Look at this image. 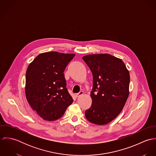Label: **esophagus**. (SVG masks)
Here are the masks:
<instances>
[{
    "label": "esophagus",
    "mask_w": 156,
    "mask_h": 156,
    "mask_svg": "<svg viewBox=\"0 0 156 156\" xmlns=\"http://www.w3.org/2000/svg\"><path fill=\"white\" fill-rule=\"evenodd\" d=\"M83 94V91H82V90H81V91H80L79 93H77V94H76V96L77 97H79V96H80V95H82V94Z\"/></svg>",
    "instance_id": "obj_1"
}]
</instances>
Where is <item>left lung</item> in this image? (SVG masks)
Here are the masks:
<instances>
[{
    "instance_id": "obj_1",
    "label": "left lung",
    "mask_w": 156,
    "mask_h": 156,
    "mask_svg": "<svg viewBox=\"0 0 156 156\" xmlns=\"http://www.w3.org/2000/svg\"><path fill=\"white\" fill-rule=\"evenodd\" d=\"M93 77L92 105L85 111L90 122L105 125L122 110L129 94L130 74L124 62L109 54H95L82 58Z\"/></svg>"
}]
</instances>
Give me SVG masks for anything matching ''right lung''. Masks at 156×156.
I'll return each instance as SVG.
<instances>
[{"label": "right lung", "instance_id": "right-lung-1", "mask_svg": "<svg viewBox=\"0 0 156 156\" xmlns=\"http://www.w3.org/2000/svg\"><path fill=\"white\" fill-rule=\"evenodd\" d=\"M75 54L50 51L38 55L26 73L25 93L33 110L46 121L61 118L73 102L69 94L64 70Z\"/></svg>", "mask_w": 156, "mask_h": 156}]
</instances>
